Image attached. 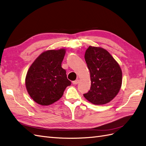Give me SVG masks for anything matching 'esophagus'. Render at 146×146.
I'll return each instance as SVG.
<instances>
[{
  "mask_svg": "<svg viewBox=\"0 0 146 146\" xmlns=\"http://www.w3.org/2000/svg\"><path fill=\"white\" fill-rule=\"evenodd\" d=\"M78 82H79V80H78V79H77V80H76L75 81H73L72 83L74 84V85H77V84L78 83Z\"/></svg>",
  "mask_w": 146,
  "mask_h": 146,
  "instance_id": "obj_1",
  "label": "esophagus"
}]
</instances>
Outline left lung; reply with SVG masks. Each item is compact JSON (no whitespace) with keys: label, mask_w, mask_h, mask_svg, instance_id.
I'll use <instances>...</instances> for the list:
<instances>
[{"label":"left lung","mask_w":146,"mask_h":146,"mask_svg":"<svg viewBox=\"0 0 146 146\" xmlns=\"http://www.w3.org/2000/svg\"><path fill=\"white\" fill-rule=\"evenodd\" d=\"M85 59L90 72L91 88L83 96L96 105L111 102L121 90L122 72L120 66L104 48L90 46Z\"/></svg>","instance_id":"left-lung-1"}]
</instances>
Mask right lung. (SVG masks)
Listing matches in <instances>:
<instances>
[{
  "instance_id": "add662e5",
  "label": "right lung",
  "mask_w": 146,
  "mask_h": 146,
  "mask_svg": "<svg viewBox=\"0 0 146 146\" xmlns=\"http://www.w3.org/2000/svg\"><path fill=\"white\" fill-rule=\"evenodd\" d=\"M65 48L42 52L29 68L25 77V86L35 102L47 106L58 100L71 82L67 78L61 63Z\"/></svg>"
}]
</instances>
